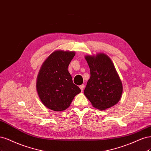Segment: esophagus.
Segmentation results:
<instances>
[{"label":"esophagus","mask_w":151,"mask_h":151,"mask_svg":"<svg viewBox=\"0 0 151 151\" xmlns=\"http://www.w3.org/2000/svg\"><path fill=\"white\" fill-rule=\"evenodd\" d=\"M80 88L81 90V91H83V88H84V85H81L80 86Z\"/></svg>","instance_id":"esophagus-1"}]
</instances>
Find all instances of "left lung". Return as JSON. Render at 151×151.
Returning a JSON list of instances; mask_svg holds the SVG:
<instances>
[{
  "mask_svg": "<svg viewBox=\"0 0 151 151\" xmlns=\"http://www.w3.org/2000/svg\"><path fill=\"white\" fill-rule=\"evenodd\" d=\"M90 69V78L84 94L95 108L104 110L118 103L122 84L109 56L100 53L85 56Z\"/></svg>",
  "mask_w": 151,
  "mask_h": 151,
  "instance_id": "left-lung-1",
  "label": "left lung"
}]
</instances>
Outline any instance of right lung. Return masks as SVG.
Wrapping results in <instances>:
<instances>
[{
	"mask_svg": "<svg viewBox=\"0 0 151 151\" xmlns=\"http://www.w3.org/2000/svg\"><path fill=\"white\" fill-rule=\"evenodd\" d=\"M73 51H56L44 62L37 78V91L46 107L60 111L68 108L81 90L68 70Z\"/></svg>",
	"mask_w": 151,
	"mask_h": 151,
	"instance_id": "add662e5",
	"label": "right lung"
}]
</instances>
